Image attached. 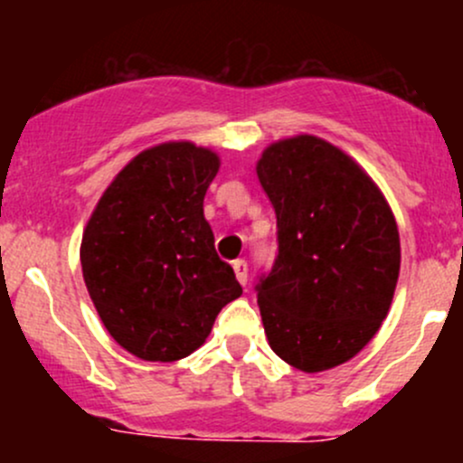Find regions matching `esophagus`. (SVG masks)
<instances>
[{"instance_id":"1","label":"esophagus","mask_w":463,"mask_h":463,"mask_svg":"<svg viewBox=\"0 0 463 463\" xmlns=\"http://www.w3.org/2000/svg\"><path fill=\"white\" fill-rule=\"evenodd\" d=\"M232 269H235L237 279H240L241 284L249 282V264H246L244 260H235V261H232Z\"/></svg>"}]
</instances>
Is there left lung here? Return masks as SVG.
Instances as JSON below:
<instances>
[{"instance_id":"obj_1","label":"left lung","mask_w":463,"mask_h":463,"mask_svg":"<svg viewBox=\"0 0 463 463\" xmlns=\"http://www.w3.org/2000/svg\"><path fill=\"white\" fill-rule=\"evenodd\" d=\"M258 179L278 219V255L255 284L270 349L302 372L356 356L392 305L394 214L374 181L316 137L264 149Z\"/></svg>"}]
</instances>
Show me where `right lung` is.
<instances>
[{"label":"right lung","instance_id":"1","mask_svg":"<svg viewBox=\"0 0 463 463\" xmlns=\"http://www.w3.org/2000/svg\"><path fill=\"white\" fill-rule=\"evenodd\" d=\"M217 170V154L193 143L145 149L111 181L85 228L89 296L111 338L143 361L193 354L241 296L203 217Z\"/></svg>","mask_w":463,"mask_h":463}]
</instances>
